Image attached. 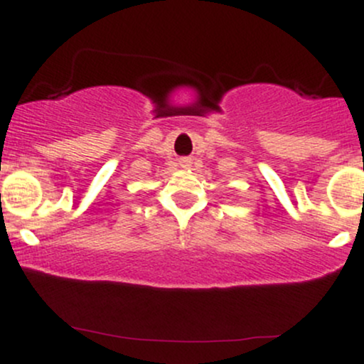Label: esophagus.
<instances>
[{"label":"esophagus","mask_w":364,"mask_h":364,"mask_svg":"<svg viewBox=\"0 0 364 364\" xmlns=\"http://www.w3.org/2000/svg\"><path fill=\"white\" fill-rule=\"evenodd\" d=\"M179 164H181L183 168H186V166H190V159H181V161H179Z\"/></svg>","instance_id":"esophagus-1"}]
</instances>
